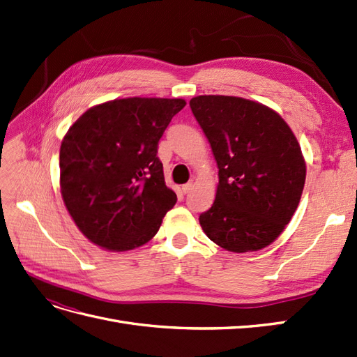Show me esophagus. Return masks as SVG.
<instances>
[{
    "mask_svg": "<svg viewBox=\"0 0 357 357\" xmlns=\"http://www.w3.org/2000/svg\"><path fill=\"white\" fill-rule=\"evenodd\" d=\"M192 188H193V183L189 181V183H186V185L181 186V190H183V193H185V195H186V193H189V192L192 190Z\"/></svg>",
    "mask_w": 357,
    "mask_h": 357,
    "instance_id": "34e87169",
    "label": "esophagus"
}]
</instances>
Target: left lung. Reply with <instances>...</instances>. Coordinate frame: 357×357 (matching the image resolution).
Masks as SVG:
<instances>
[{
    "label": "left lung",
    "mask_w": 357,
    "mask_h": 357,
    "mask_svg": "<svg viewBox=\"0 0 357 357\" xmlns=\"http://www.w3.org/2000/svg\"><path fill=\"white\" fill-rule=\"evenodd\" d=\"M189 104L219 167L215 199L199 215L202 231L229 252L261 250L283 232L304 189L305 162L296 138L262 104L222 95Z\"/></svg>",
    "instance_id": "1"
}]
</instances>
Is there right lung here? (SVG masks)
Listing matches in <instances>:
<instances>
[{"label": "right lung", "instance_id": "1", "mask_svg": "<svg viewBox=\"0 0 357 357\" xmlns=\"http://www.w3.org/2000/svg\"><path fill=\"white\" fill-rule=\"evenodd\" d=\"M185 100L125 98L93 107L63 137L61 192L77 228L96 245L132 250L152 240L177 195L158 144Z\"/></svg>", "mask_w": 357, "mask_h": 357}]
</instances>
